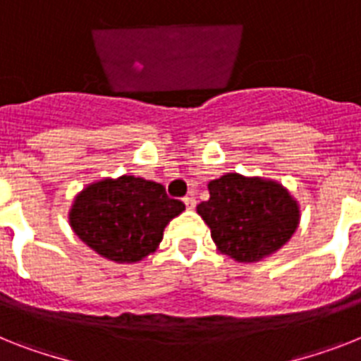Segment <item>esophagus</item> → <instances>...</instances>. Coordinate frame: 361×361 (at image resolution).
I'll return each mask as SVG.
<instances>
[{
	"instance_id": "1",
	"label": "esophagus",
	"mask_w": 361,
	"mask_h": 361,
	"mask_svg": "<svg viewBox=\"0 0 361 361\" xmlns=\"http://www.w3.org/2000/svg\"><path fill=\"white\" fill-rule=\"evenodd\" d=\"M183 201H184V204H186V208H190V210H192V208H195V197H193V195H186Z\"/></svg>"
}]
</instances>
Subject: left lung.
I'll return each mask as SVG.
<instances>
[{
	"instance_id": "obj_1",
	"label": "left lung",
	"mask_w": 361,
	"mask_h": 361,
	"mask_svg": "<svg viewBox=\"0 0 361 361\" xmlns=\"http://www.w3.org/2000/svg\"><path fill=\"white\" fill-rule=\"evenodd\" d=\"M210 199L197 204L217 251L251 264L273 255L299 227V204L282 184L227 173L208 183Z\"/></svg>"
}]
</instances>
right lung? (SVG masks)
Wrapping results in <instances>:
<instances>
[{"mask_svg": "<svg viewBox=\"0 0 361 361\" xmlns=\"http://www.w3.org/2000/svg\"><path fill=\"white\" fill-rule=\"evenodd\" d=\"M183 210L162 184L121 175L88 184L71 204L70 225L99 256L134 264L157 251L166 225Z\"/></svg>", "mask_w": 361, "mask_h": 361, "instance_id": "1", "label": "right lung"}]
</instances>
